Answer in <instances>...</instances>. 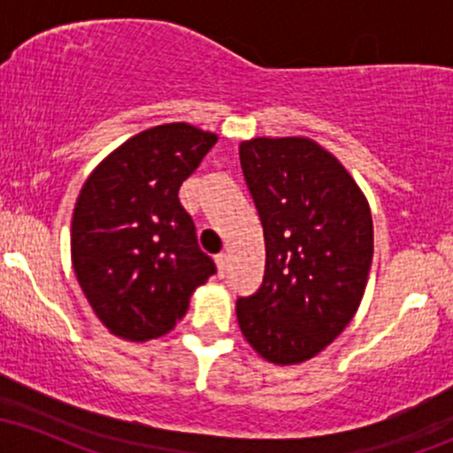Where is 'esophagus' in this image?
<instances>
[{
  "mask_svg": "<svg viewBox=\"0 0 453 453\" xmlns=\"http://www.w3.org/2000/svg\"><path fill=\"white\" fill-rule=\"evenodd\" d=\"M217 262V273H219V277H226V270H227V256L226 253H219V256L215 257Z\"/></svg>",
  "mask_w": 453,
  "mask_h": 453,
  "instance_id": "34e87169",
  "label": "esophagus"
}]
</instances>
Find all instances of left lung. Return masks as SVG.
<instances>
[{
	"mask_svg": "<svg viewBox=\"0 0 453 453\" xmlns=\"http://www.w3.org/2000/svg\"><path fill=\"white\" fill-rule=\"evenodd\" d=\"M241 168L266 241L256 294L236 300L244 339L274 364H298L345 330L366 288L372 217L356 180L309 138H253Z\"/></svg>",
	"mask_w": 453,
	"mask_h": 453,
	"instance_id": "obj_1",
	"label": "left lung"
}]
</instances>
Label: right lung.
Here are the masks:
<instances>
[{
  "label": "right lung",
  "mask_w": 453,
  "mask_h": 453,
  "mask_svg": "<svg viewBox=\"0 0 453 453\" xmlns=\"http://www.w3.org/2000/svg\"><path fill=\"white\" fill-rule=\"evenodd\" d=\"M217 136L187 123L129 138L93 170L72 217V266L93 313L112 334L157 339L217 273L197 244L179 189Z\"/></svg>",
  "instance_id": "obj_1"
}]
</instances>
